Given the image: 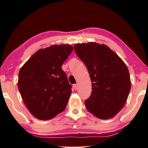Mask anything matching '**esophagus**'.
Masks as SVG:
<instances>
[{
	"label": "esophagus",
	"mask_w": 148,
	"mask_h": 148,
	"mask_svg": "<svg viewBox=\"0 0 148 148\" xmlns=\"http://www.w3.org/2000/svg\"><path fill=\"white\" fill-rule=\"evenodd\" d=\"M73 87H74V89L75 90H77V89H78V85H77V84H74L73 85Z\"/></svg>",
	"instance_id": "obj_1"
}]
</instances>
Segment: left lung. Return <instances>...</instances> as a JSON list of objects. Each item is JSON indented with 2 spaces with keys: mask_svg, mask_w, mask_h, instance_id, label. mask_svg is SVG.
<instances>
[{
  "mask_svg": "<svg viewBox=\"0 0 148 148\" xmlns=\"http://www.w3.org/2000/svg\"><path fill=\"white\" fill-rule=\"evenodd\" d=\"M74 51L86 64L91 77V95L85 101L87 110L102 119L114 117L125 106L131 89L126 64L104 44H77Z\"/></svg>",
  "mask_w": 148,
  "mask_h": 148,
  "instance_id": "left-lung-1",
  "label": "left lung"
}]
</instances>
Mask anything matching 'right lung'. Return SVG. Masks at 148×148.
<instances>
[{
    "mask_svg": "<svg viewBox=\"0 0 148 148\" xmlns=\"http://www.w3.org/2000/svg\"><path fill=\"white\" fill-rule=\"evenodd\" d=\"M73 50L69 44L52 45L32 55L19 72L18 89L36 118L48 120L64 111L72 92L62 65Z\"/></svg>",
    "mask_w": 148,
    "mask_h": 148,
    "instance_id": "add662e5",
    "label": "right lung"
}]
</instances>
